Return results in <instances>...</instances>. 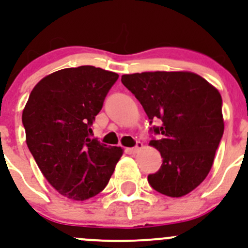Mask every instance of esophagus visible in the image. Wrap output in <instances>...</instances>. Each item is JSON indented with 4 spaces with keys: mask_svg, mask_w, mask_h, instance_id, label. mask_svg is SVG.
<instances>
[{
    "mask_svg": "<svg viewBox=\"0 0 248 248\" xmlns=\"http://www.w3.org/2000/svg\"><path fill=\"white\" fill-rule=\"evenodd\" d=\"M142 148H143V144H142L141 142H137L136 146L132 147V148H130V152H131V153H137V152L141 151Z\"/></svg>",
    "mask_w": 248,
    "mask_h": 248,
    "instance_id": "obj_1",
    "label": "esophagus"
}]
</instances>
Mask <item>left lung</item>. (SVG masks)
Returning <instances> with one entry per match:
<instances>
[{
	"instance_id": "1",
	"label": "left lung",
	"mask_w": 248,
	"mask_h": 248,
	"mask_svg": "<svg viewBox=\"0 0 248 248\" xmlns=\"http://www.w3.org/2000/svg\"><path fill=\"white\" fill-rule=\"evenodd\" d=\"M122 83L151 121L163 123L153 127L163 137L149 141L163 158L158 172L148 176L149 185L168 197H185L206 178L223 136L219 92L189 71L123 75Z\"/></svg>"
}]
</instances>
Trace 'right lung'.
Masks as SVG:
<instances>
[{
    "mask_svg": "<svg viewBox=\"0 0 248 248\" xmlns=\"http://www.w3.org/2000/svg\"><path fill=\"white\" fill-rule=\"evenodd\" d=\"M119 76L95 66L59 70L35 85L23 111L26 144L49 185L84 202L108 183L123 155L89 137L95 117Z\"/></svg>",
    "mask_w": 248,
    "mask_h": 248,
    "instance_id": "1",
    "label": "right lung"
}]
</instances>
